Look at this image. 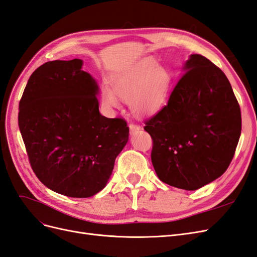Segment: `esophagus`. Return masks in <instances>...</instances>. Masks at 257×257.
<instances>
[{"label":"esophagus","instance_id":"obj_1","mask_svg":"<svg viewBox=\"0 0 257 257\" xmlns=\"http://www.w3.org/2000/svg\"><path fill=\"white\" fill-rule=\"evenodd\" d=\"M128 127H130V131H131L132 134L137 133V132H139V131L142 130V126L138 125V124H136V123H130Z\"/></svg>","mask_w":257,"mask_h":257}]
</instances>
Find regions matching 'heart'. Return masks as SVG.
Returning <instances> with one entry per match:
<instances>
[{
    "label": "heart",
    "mask_w": 257,
    "mask_h": 257,
    "mask_svg": "<svg viewBox=\"0 0 257 257\" xmlns=\"http://www.w3.org/2000/svg\"><path fill=\"white\" fill-rule=\"evenodd\" d=\"M170 76L157 61L146 59L116 74L111 79V88L104 85L100 98L108 108H118L120 100H128L132 111L149 114L164 103L169 89Z\"/></svg>",
    "instance_id": "1"
}]
</instances>
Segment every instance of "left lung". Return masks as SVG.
Masks as SVG:
<instances>
[{
	"mask_svg": "<svg viewBox=\"0 0 257 257\" xmlns=\"http://www.w3.org/2000/svg\"><path fill=\"white\" fill-rule=\"evenodd\" d=\"M168 103L145 121L160 180L197 190L221 177L234 158L241 111L227 77L211 61L192 54Z\"/></svg>",
	"mask_w": 257,
	"mask_h": 257,
	"instance_id": "left-lung-1",
	"label": "left lung"
}]
</instances>
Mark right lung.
I'll return each instance as SVG.
<instances>
[{"label": "right lung", "mask_w": 257, "mask_h": 257, "mask_svg": "<svg viewBox=\"0 0 257 257\" xmlns=\"http://www.w3.org/2000/svg\"><path fill=\"white\" fill-rule=\"evenodd\" d=\"M82 61H50L31 75L18 124L34 174L50 190L77 198L105 185L128 141L122 118L99 113L97 84Z\"/></svg>", "instance_id": "1"}]
</instances>
